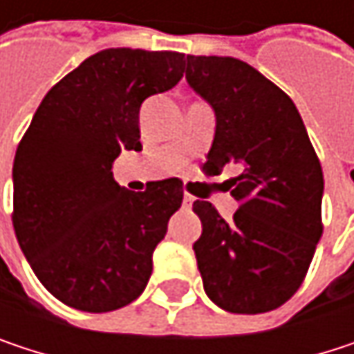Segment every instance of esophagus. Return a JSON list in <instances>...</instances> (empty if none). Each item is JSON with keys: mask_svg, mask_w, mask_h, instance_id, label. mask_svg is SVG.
<instances>
[{"mask_svg": "<svg viewBox=\"0 0 354 354\" xmlns=\"http://www.w3.org/2000/svg\"><path fill=\"white\" fill-rule=\"evenodd\" d=\"M194 203V196L192 194H184V207H190Z\"/></svg>", "mask_w": 354, "mask_h": 354, "instance_id": "1", "label": "esophagus"}]
</instances>
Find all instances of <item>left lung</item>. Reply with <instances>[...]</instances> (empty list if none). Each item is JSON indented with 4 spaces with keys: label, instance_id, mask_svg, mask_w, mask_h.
Here are the masks:
<instances>
[{
    "label": "left lung",
    "instance_id": "8db88e82",
    "mask_svg": "<svg viewBox=\"0 0 354 354\" xmlns=\"http://www.w3.org/2000/svg\"><path fill=\"white\" fill-rule=\"evenodd\" d=\"M186 82L217 116L203 170H242L232 178L242 201L232 221L209 201L192 203L205 293L232 314L277 310L301 287L324 230L318 153L293 100L244 61L186 55Z\"/></svg>",
    "mask_w": 354,
    "mask_h": 354
}]
</instances>
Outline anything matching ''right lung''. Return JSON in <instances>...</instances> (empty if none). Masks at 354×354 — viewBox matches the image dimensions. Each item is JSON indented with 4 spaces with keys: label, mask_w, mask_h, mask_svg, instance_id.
Segmentation results:
<instances>
[{
    "label": "right lung",
    "mask_w": 354,
    "mask_h": 354,
    "mask_svg": "<svg viewBox=\"0 0 354 354\" xmlns=\"http://www.w3.org/2000/svg\"><path fill=\"white\" fill-rule=\"evenodd\" d=\"M182 71L176 50H100L48 90L18 143L16 238L44 289L69 308H124L151 277L182 180L133 192L116 184L112 162L141 149L143 100L174 88Z\"/></svg>",
    "instance_id": "right-lung-1"
}]
</instances>
